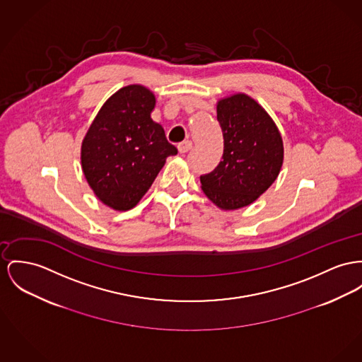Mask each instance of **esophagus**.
<instances>
[{
  "label": "esophagus",
  "mask_w": 362,
  "mask_h": 362,
  "mask_svg": "<svg viewBox=\"0 0 362 362\" xmlns=\"http://www.w3.org/2000/svg\"><path fill=\"white\" fill-rule=\"evenodd\" d=\"M191 148H192V141H189V140H187V141L178 144V151H180L181 153H187L188 151H191Z\"/></svg>",
  "instance_id": "34e87169"
}]
</instances>
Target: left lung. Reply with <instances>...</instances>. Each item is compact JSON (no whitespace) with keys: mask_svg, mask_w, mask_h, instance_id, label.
Segmentation results:
<instances>
[{"mask_svg":"<svg viewBox=\"0 0 362 362\" xmlns=\"http://www.w3.org/2000/svg\"><path fill=\"white\" fill-rule=\"evenodd\" d=\"M223 153L217 168L200 175L202 189L218 207L251 204L274 182L283 165V140L265 110L245 95L218 103Z\"/></svg>","mask_w":362,"mask_h":362,"instance_id":"1","label":"left lung"}]
</instances>
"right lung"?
I'll return each mask as SVG.
<instances>
[{
	"instance_id": "right-lung-1",
	"label": "right lung",
	"mask_w": 362,
	"mask_h": 362,
	"mask_svg": "<svg viewBox=\"0 0 362 362\" xmlns=\"http://www.w3.org/2000/svg\"><path fill=\"white\" fill-rule=\"evenodd\" d=\"M155 96L140 85L107 100L82 143V169L97 197L114 210H130L144 196L166 158L177 155L165 130L151 119Z\"/></svg>"
}]
</instances>
